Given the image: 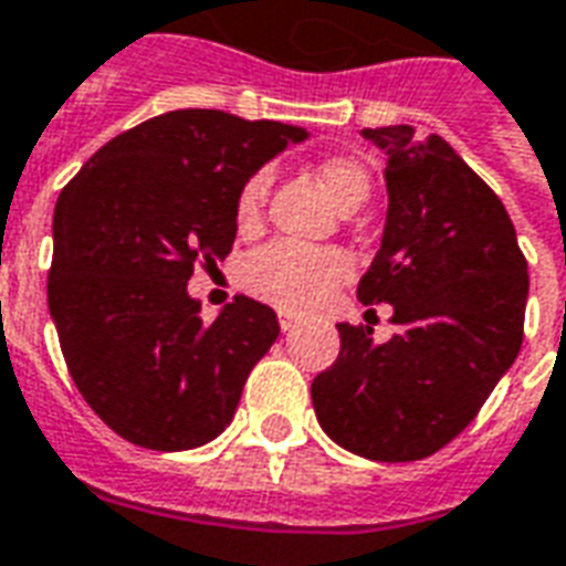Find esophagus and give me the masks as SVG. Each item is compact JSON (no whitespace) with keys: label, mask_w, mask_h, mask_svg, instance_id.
I'll list each match as a JSON object with an SVG mask.
<instances>
[{"label":"esophagus","mask_w":566,"mask_h":566,"mask_svg":"<svg viewBox=\"0 0 566 566\" xmlns=\"http://www.w3.org/2000/svg\"><path fill=\"white\" fill-rule=\"evenodd\" d=\"M279 324H282V331H294L296 327V315L294 312H279Z\"/></svg>","instance_id":"34e87169"}]
</instances>
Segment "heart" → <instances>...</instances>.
Instances as JSON below:
<instances>
[{"label": "heart", "instance_id": "heart-1", "mask_svg": "<svg viewBox=\"0 0 566 566\" xmlns=\"http://www.w3.org/2000/svg\"><path fill=\"white\" fill-rule=\"evenodd\" d=\"M321 185L343 211L357 209L369 197V175L357 160L331 157L321 163ZM270 175L258 172L248 178L235 197V223L239 230H254L263 214ZM355 272L352 258L339 248L303 245V242H270L242 263V284L248 294L266 300L284 312H315L343 287Z\"/></svg>", "mask_w": 566, "mask_h": 566}]
</instances>
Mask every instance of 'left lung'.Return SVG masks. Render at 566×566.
I'll use <instances>...</instances> for the list:
<instances>
[{
  "label": "left lung",
  "instance_id": "1",
  "mask_svg": "<svg viewBox=\"0 0 566 566\" xmlns=\"http://www.w3.org/2000/svg\"><path fill=\"white\" fill-rule=\"evenodd\" d=\"M388 154V214L357 284L391 303L394 333L339 327V357L312 381L324 433L369 461H421L470 424L518 357L527 263L497 193L439 136L364 129Z\"/></svg>",
  "mask_w": 566,
  "mask_h": 566
}]
</instances>
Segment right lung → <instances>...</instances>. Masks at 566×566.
I'll list each match as a JSON object with an SVG mask.
<instances>
[{"instance_id":"add662e5","label":"right lung","mask_w":566,"mask_h":566,"mask_svg":"<svg viewBox=\"0 0 566 566\" xmlns=\"http://www.w3.org/2000/svg\"><path fill=\"white\" fill-rule=\"evenodd\" d=\"M306 136L181 108L115 136L63 187L48 308L81 397L117 437L185 451L233 421L279 318L235 296L206 324L187 282L193 263L230 254L242 185Z\"/></svg>"}]
</instances>
